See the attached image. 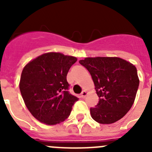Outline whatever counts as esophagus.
<instances>
[{"label": "esophagus", "instance_id": "34e87169", "mask_svg": "<svg viewBox=\"0 0 152 152\" xmlns=\"http://www.w3.org/2000/svg\"><path fill=\"white\" fill-rule=\"evenodd\" d=\"M87 95H88V92H87L86 91H82V92H81L80 96L81 98H84V97H86V96H87Z\"/></svg>", "mask_w": 152, "mask_h": 152}]
</instances>
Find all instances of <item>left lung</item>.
<instances>
[{
	"mask_svg": "<svg viewBox=\"0 0 152 152\" xmlns=\"http://www.w3.org/2000/svg\"><path fill=\"white\" fill-rule=\"evenodd\" d=\"M91 74L99 102L91 108V116L101 124L118 121L129 112L139 85L137 69L117 57L86 58L79 61Z\"/></svg>",
	"mask_w": 152,
	"mask_h": 152,
	"instance_id": "obj_1",
	"label": "left lung"
}]
</instances>
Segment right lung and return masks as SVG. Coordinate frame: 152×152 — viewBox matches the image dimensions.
<instances>
[{"label":"right lung","instance_id":"1","mask_svg":"<svg viewBox=\"0 0 152 152\" xmlns=\"http://www.w3.org/2000/svg\"><path fill=\"white\" fill-rule=\"evenodd\" d=\"M77 58L61 53L42 55L24 67L20 90L31 114L41 123L56 125L70 116L78 100L68 91L67 74Z\"/></svg>","mask_w":152,"mask_h":152}]
</instances>
